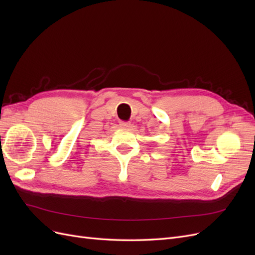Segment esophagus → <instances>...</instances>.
Masks as SVG:
<instances>
[{
	"label": "esophagus",
	"instance_id": "34e87169",
	"mask_svg": "<svg viewBox=\"0 0 255 255\" xmlns=\"http://www.w3.org/2000/svg\"><path fill=\"white\" fill-rule=\"evenodd\" d=\"M120 126H121V128H130V122H121L120 123Z\"/></svg>",
	"mask_w": 255,
	"mask_h": 255
}]
</instances>
